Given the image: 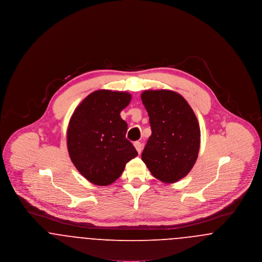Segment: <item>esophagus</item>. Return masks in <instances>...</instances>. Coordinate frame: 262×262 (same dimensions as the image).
I'll return each instance as SVG.
<instances>
[{
	"mask_svg": "<svg viewBox=\"0 0 262 262\" xmlns=\"http://www.w3.org/2000/svg\"><path fill=\"white\" fill-rule=\"evenodd\" d=\"M134 145H135L136 149H137V152H138V154H140V153H141V151H142V148H143L142 143H141V142H139V141H136V142L134 143Z\"/></svg>",
	"mask_w": 262,
	"mask_h": 262,
	"instance_id": "34e87169",
	"label": "esophagus"
}]
</instances>
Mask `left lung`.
<instances>
[{
    "label": "left lung",
    "instance_id": "obj_1",
    "mask_svg": "<svg viewBox=\"0 0 262 262\" xmlns=\"http://www.w3.org/2000/svg\"><path fill=\"white\" fill-rule=\"evenodd\" d=\"M141 100L152 132L141 159L156 179L176 183L189 173L198 159L199 121L187 100L172 90H146Z\"/></svg>",
    "mask_w": 262,
    "mask_h": 262
}]
</instances>
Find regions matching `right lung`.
Segmentation results:
<instances>
[{
  "label": "right lung",
  "instance_id": "add662e5",
  "mask_svg": "<svg viewBox=\"0 0 262 262\" xmlns=\"http://www.w3.org/2000/svg\"><path fill=\"white\" fill-rule=\"evenodd\" d=\"M130 100L127 92L96 90L82 100L70 120L67 144L71 160L96 186L111 185L137 156L125 138L127 124L120 116Z\"/></svg>",
  "mask_w": 262,
  "mask_h": 262
}]
</instances>
